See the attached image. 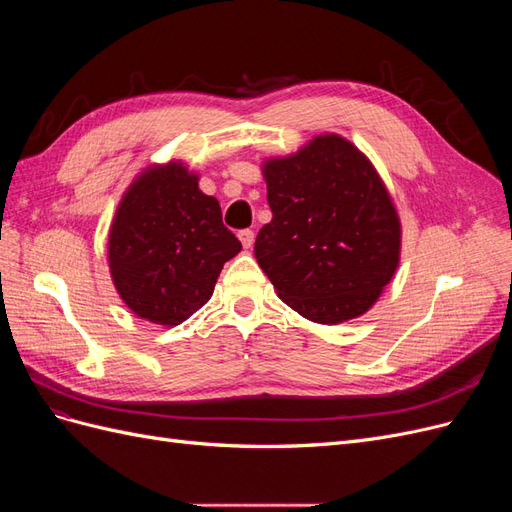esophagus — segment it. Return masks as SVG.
Returning <instances> with one entry per match:
<instances>
[{"instance_id":"obj_1","label":"esophagus","mask_w":512,"mask_h":512,"mask_svg":"<svg viewBox=\"0 0 512 512\" xmlns=\"http://www.w3.org/2000/svg\"><path fill=\"white\" fill-rule=\"evenodd\" d=\"M239 241H241L245 250H250V247L254 245V230H250V228L239 230Z\"/></svg>"}]
</instances>
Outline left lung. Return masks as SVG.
<instances>
[{
	"instance_id": "8db88e82",
	"label": "left lung",
	"mask_w": 512,
	"mask_h": 512,
	"mask_svg": "<svg viewBox=\"0 0 512 512\" xmlns=\"http://www.w3.org/2000/svg\"><path fill=\"white\" fill-rule=\"evenodd\" d=\"M273 220L254 256L294 312L320 324L365 314L399 265L401 224L389 190L346 138L320 134L262 166Z\"/></svg>"
}]
</instances>
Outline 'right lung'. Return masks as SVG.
<instances>
[{"mask_svg":"<svg viewBox=\"0 0 512 512\" xmlns=\"http://www.w3.org/2000/svg\"><path fill=\"white\" fill-rule=\"evenodd\" d=\"M241 252L220 203L181 162L151 166L123 194L108 232L119 297L156 324L188 320L213 294L224 262Z\"/></svg>","mask_w":512,"mask_h":512,"instance_id":"obj_1","label":"right lung"}]
</instances>
